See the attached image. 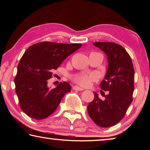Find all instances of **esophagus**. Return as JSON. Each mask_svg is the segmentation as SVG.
Instances as JSON below:
<instances>
[{"instance_id":"34e87169","label":"esophagus","mask_w":150,"mask_h":150,"mask_svg":"<svg viewBox=\"0 0 150 150\" xmlns=\"http://www.w3.org/2000/svg\"><path fill=\"white\" fill-rule=\"evenodd\" d=\"M73 89L75 91H83L84 90V88H81L80 87H78V86H74V87H73Z\"/></svg>"}]
</instances>
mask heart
Returning <instances> with one entry per match:
<instances>
[{
	"mask_svg": "<svg viewBox=\"0 0 150 150\" xmlns=\"http://www.w3.org/2000/svg\"><path fill=\"white\" fill-rule=\"evenodd\" d=\"M73 79H74L75 82L78 83L79 85L83 86V87H87V86L89 85L95 79V77L93 75H79L75 76L73 78Z\"/></svg>",
	"mask_w": 150,
	"mask_h": 150,
	"instance_id": "1",
	"label": "heart"
}]
</instances>
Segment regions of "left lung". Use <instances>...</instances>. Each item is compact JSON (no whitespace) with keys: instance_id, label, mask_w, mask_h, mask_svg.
<instances>
[{"instance_id":"left-lung-1","label":"left lung","mask_w":150,"mask_h":150,"mask_svg":"<svg viewBox=\"0 0 150 150\" xmlns=\"http://www.w3.org/2000/svg\"><path fill=\"white\" fill-rule=\"evenodd\" d=\"M93 45L105 53L108 69L101 89L108 91L102 100L98 94L87 106L88 115L96 125L107 128L118 123L132 102L134 69L131 57L122 45L112 42H95Z\"/></svg>"}]
</instances>
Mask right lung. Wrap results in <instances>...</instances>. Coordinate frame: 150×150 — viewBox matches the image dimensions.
Here are the masks:
<instances>
[{
  "label": "right lung",
  "mask_w": 150,
  "mask_h": 150,
  "mask_svg": "<svg viewBox=\"0 0 150 150\" xmlns=\"http://www.w3.org/2000/svg\"><path fill=\"white\" fill-rule=\"evenodd\" d=\"M81 44L43 42L30 46L22 55L14 79L20 106L30 118L42 120L53 114L66 93L71 90L67 82L54 88L47 87V80Z\"/></svg>",
  "instance_id": "add662e5"
}]
</instances>
